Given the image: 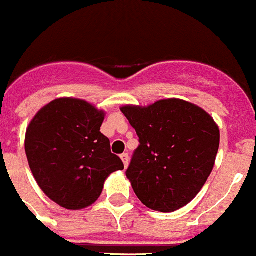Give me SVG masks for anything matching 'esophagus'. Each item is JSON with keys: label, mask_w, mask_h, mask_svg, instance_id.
Wrapping results in <instances>:
<instances>
[{"label": "esophagus", "mask_w": 256, "mask_h": 256, "mask_svg": "<svg viewBox=\"0 0 256 256\" xmlns=\"http://www.w3.org/2000/svg\"><path fill=\"white\" fill-rule=\"evenodd\" d=\"M120 158L124 164V168H126V166H128V164H130V156H128V154H120Z\"/></svg>", "instance_id": "1"}]
</instances>
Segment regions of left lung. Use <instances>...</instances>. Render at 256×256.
<instances>
[{"mask_svg": "<svg viewBox=\"0 0 256 256\" xmlns=\"http://www.w3.org/2000/svg\"><path fill=\"white\" fill-rule=\"evenodd\" d=\"M122 112L140 137L126 178L146 207L168 213L190 203L207 182L220 147V130L198 105L182 99Z\"/></svg>", "mask_w": 256, "mask_h": 256, "instance_id": "left-lung-1", "label": "left lung"}]
</instances>
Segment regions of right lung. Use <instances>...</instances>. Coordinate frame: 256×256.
I'll return each mask as SVG.
<instances>
[{"label": "right lung", "mask_w": 256, "mask_h": 256, "mask_svg": "<svg viewBox=\"0 0 256 256\" xmlns=\"http://www.w3.org/2000/svg\"><path fill=\"white\" fill-rule=\"evenodd\" d=\"M104 110L74 98L42 108L25 134V152L38 185L66 210L94 204L112 172L124 165L100 132Z\"/></svg>", "instance_id": "right-lung-1"}]
</instances>
